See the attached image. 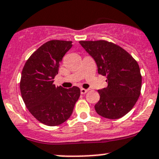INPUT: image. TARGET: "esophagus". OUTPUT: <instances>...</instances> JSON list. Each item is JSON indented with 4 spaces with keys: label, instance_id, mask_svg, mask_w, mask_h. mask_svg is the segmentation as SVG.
Masks as SVG:
<instances>
[{
    "label": "esophagus",
    "instance_id": "obj_1",
    "mask_svg": "<svg viewBox=\"0 0 159 159\" xmlns=\"http://www.w3.org/2000/svg\"><path fill=\"white\" fill-rule=\"evenodd\" d=\"M89 91V89H81V93L85 94Z\"/></svg>",
    "mask_w": 159,
    "mask_h": 159
}]
</instances>
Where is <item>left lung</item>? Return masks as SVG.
Segmentation results:
<instances>
[{"instance_id": "8db88e82", "label": "left lung", "mask_w": 159, "mask_h": 159, "mask_svg": "<svg viewBox=\"0 0 159 159\" xmlns=\"http://www.w3.org/2000/svg\"><path fill=\"white\" fill-rule=\"evenodd\" d=\"M95 60L98 74L107 76L108 86L98 90L96 111L104 118L116 120L129 112L139 99L142 76L138 62L120 46L105 40L80 41Z\"/></svg>"}]
</instances>
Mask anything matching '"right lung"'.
I'll list each match as a JSON object with an SVG mask.
<instances>
[{"instance_id": "1", "label": "right lung", "mask_w": 159, "mask_h": 159, "mask_svg": "<svg viewBox=\"0 0 159 159\" xmlns=\"http://www.w3.org/2000/svg\"><path fill=\"white\" fill-rule=\"evenodd\" d=\"M72 45L71 41H48L30 56L23 68L20 83L23 101L31 115L45 125L58 126L67 120L80 97L78 87L54 85L59 63Z\"/></svg>"}]
</instances>
